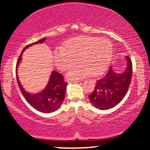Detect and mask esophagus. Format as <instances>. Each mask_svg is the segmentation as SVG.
Returning <instances> with one entry per match:
<instances>
[{
	"label": "esophagus",
	"mask_w": 150,
	"mask_h": 150,
	"mask_svg": "<svg viewBox=\"0 0 150 150\" xmlns=\"http://www.w3.org/2000/svg\"><path fill=\"white\" fill-rule=\"evenodd\" d=\"M80 82L79 80H69L68 81V83H78Z\"/></svg>",
	"instance_id": "obj_1"
}]
</instances>
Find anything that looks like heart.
Listing matches in <instances>:
<instances>
[{"label":"heart","mask_w":150,"mask_h":150,"mask_svg":"<svg viewBox=\"0 0 150 150\" xmlns=\"http://www.w3.org/2000/svg\"><path fill=\"white\" fill-rule=\"evenodd\" d=\"M112 53V44L108 39L82 36L69 39L63 48L55 50L53 58L56 66L63 71L75 65L77 58L80 64L71 68L68 77L79 79L89 73L95 75L104 71Z\"/></svg>","instance_id":"b5f03b06"}]
</instances>
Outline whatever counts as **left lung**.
Masks as SVG:
<instances>
[{"label": "left lung", "mask_w": 150, "mask_h": 150, "mask_svg": "<svg viewBox=\"0 0 150 150\" xmlns=\"http://www.w3.org/2000/svg\"><path fill=\"white\" fill-rule=\"evenodd\" d=\"M127 67L122 73H115L110 67L107 73L100 80L89 98L93 106L101 110L114 107L126 94L131 82L132 65L131 59L126 56Z\"/></svg>", "instance_id": "1"}]
</instances>
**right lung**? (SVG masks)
<instances>
[{
  "label": "right lung",
  "instance_id": "right-lung-1",
  "mask_svg": "<svg viewBox=\"0 0 150 150\" xmlns=\"http://www.w3.org/2000/svg\"><path fill=\"white\" fill-rule=\"evenodd\" d=\"M45 40L46 38H44L37 42L29 44L24 48L17 62L16 78L20 91L27 102L37 111L47 113L53 112L58 109L64 100L65 89H66V86L68 83L64 81V77L63 75L58 72L53 71L46 88L42 92L32 94L26 92L23 89L19 81L18 74H17V68H18V65L21 61L22 52L32 44L43 43Z\"/></svg>",
  "mask_w": 150,
  "mask_h": 150
}]
</instances>
